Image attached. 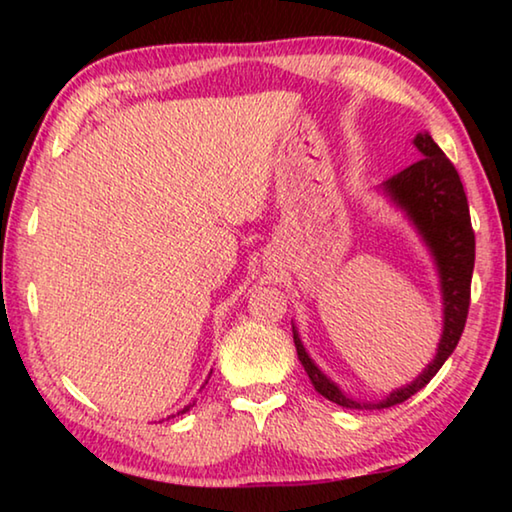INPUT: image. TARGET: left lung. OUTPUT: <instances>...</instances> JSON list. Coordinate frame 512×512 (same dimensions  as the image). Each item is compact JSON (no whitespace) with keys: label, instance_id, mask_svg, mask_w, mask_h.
I'll list each match as a JSON object with an SVG mask.
<instances>
[{"label":"left lung","instance_id":"left-lung-1","mask_svg":"<svg viewBox=\"0 0 512 512\" xmlns=\"http://www.w3.org/2000/svg\"><path fill=\"white\" fill-rule=\"evenodd\" d=\"M413 144L424 155L420 162L411 164L404 171L384 183L386 194L397 205H402L413 223L418 225L420 235L427 241L440 271V287H443L445 305V327L443 339L438 343V354L422 375L413 384L393 391L381 402H354L345 397L339 386L332 384L309 354L302 348L298 334L293 332L298 359L305 366L307 375L316 391L345 409H388L402 404L429 384L433 375L443 368L449 354L461 341L465 329L467 311H470V284L474 271V230L470 221V205L461 183V176L440 146L431 140L429 133L415 135Z\"/></svg>","mask_w":512,"mask_h":512}]
</instances>
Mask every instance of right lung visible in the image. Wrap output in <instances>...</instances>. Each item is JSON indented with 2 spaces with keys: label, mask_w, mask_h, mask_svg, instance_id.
<instances>
[{
  "label": "right lung",
  "mask_w": 512,
  "mask_h": 512,
  "mask_svg": "<svg viewBox=\"0 0 512 512\" xmlns=\"http://www.w3.org/2000/svg\"><path fill=\"white\" fill-rule=\"evenodd\" d=\"M192 406H194V404H189V406H185V409H183V411H178V415H180V413H187L189 409H192Z\"/></svg>",
  "instance_id": "obj_1"
}]
</instances>
